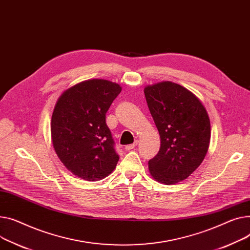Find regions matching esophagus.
I'll use <instances>...</instances> for the list:
<instances>
[{"mask_svg":"<svg viewBox=\"0 0 250 250\" xmlns=\"http://www.w3.org/2000/svg\"><path fill=\"white\" fill-rule=\"evenodd\" d=\"M138 144H139V141H135V143H134V144L125 146V148L126 149V151H130V149H132L134 147H136V146H138Z\"/></svg>","mask_w":250,"mask_h":250,"instance_id":"obj_1","label":"esophagus"}]
</instances>
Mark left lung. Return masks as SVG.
I'll return each instance as SVG.
<instances>
[{"mask_svg": "<svg viewBox=\"0 0 250 250\" xmlns=\"http://www.w3.org/2000/svg\"><path fill=\"white\" fill-rule=\"evenodd\" d=\"M161 138L158 155L148 161L151 176L172 185L187 179L203 162L211 126L206 108L193 92L172 81L144 89Z\"/></svg>", "mask_w": 250, "mask_h": 250, "instance_id": "left-lung-1", "label": "left lung"}]
</instances>
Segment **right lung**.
<instances>
[{"mask_svg": "<svg viewBox=\"0 0 250 250\" xmlns=\"http://www.w3.org/2000/svg\"><path fill=\"white\" fill-rule=\"evenodd\" d=\"M122 87L104 79H89L69 87L57 99L51 119L55 152L73 175L99 181L115 169V153L105 113Z\"/></svg>", "mask_w": 250, "mask_h": 250, "instance_id": "right-lung-1", "label": "right lung"}]
</instances>
